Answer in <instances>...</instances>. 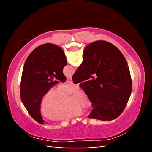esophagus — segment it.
Returning a JSON list of instances; mask_svg holds the SVG:
<instances>
[{
    "instance_id": "esophagus-1",
    "label": "esophagus",
    "mask_w": 152,
    "mask_h": 152,
    "mask_svg": "<svg viewBox=\"0 0 152 152\" xmlns=\"http://www.w3.org/2000/svg\"><path fill=\"white\" fill-rule=\"evenodd\" d=\"M67 82H68V83H70V84L72 83V79L71 77H68V78H67Z\"/></svg>"
}]
</instances>
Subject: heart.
<instances>
[{"instance_id":"1","label":"heart","mask_w":152,"mask_h":152,"mask_svg":"<svg viewBox=\"0 0 152 152\" xmlns=\"http://www.w3.org/2000/svg\"><path fill=\"white\" fill-rule=\"evenodd\" d=\"M78 88L73 84H64L56 89H50L45 92L41 102V112L43 116L53 121H62L78 117L80 109H88L92 102L85 92L78 90L68 101L69 94Z\"/></svg>"}]
</instances>
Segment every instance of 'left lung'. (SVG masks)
<instances>
[{
  "mask_svg": "<svg viewBox=\"0 0 152 152\" xmlns=\"http://www.w3.org/2000/svg\"><path fill=\"white\" fill-rule=\"evenodd\" d=\"M67 64L64 51L52 43L36 48L25 61L20 81V99L28 113L40 124L44 121L40 112L43 95L58 81L66 80L63 68Z\"/></svg>",
  "mask_w": 152,
  "mask_h": 152,
  "instance_id": "obj_1",
  "label": "left lung"
}]
</instances>
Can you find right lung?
Wrapping results in <instances>:
<instances>
[{"mask_svg":"<svg viewBox=\"0 0 152 152\" xmlns=\"http://www.w3.org/2000/svg\"><path fill=\"white\" fill-rule=\"evenodd\" d=\"M92 102L90 119L111 121L124 110L132 90L127 62L114 45L96 41L84 50L83 61L72 76Z\"/></svg>","mask_w":152,"mask_h":152,"instance_id":"right-lung-1","label":"right lung"}]
</instances>
